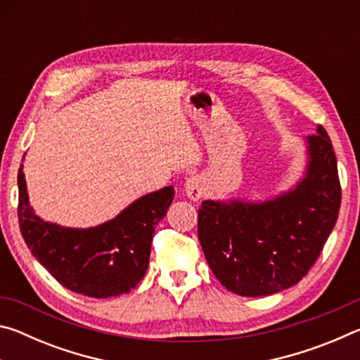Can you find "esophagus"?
I'll list each match as a JSON object with an SVG mask.
<instances>
[{"label": "esophagus", "instance_id": "esophagus-1", "mask_svg": "<svg viewBox=\"0 0 360 360\" xmlns=\"http://www.w3.org/2000/svg\"><path fill=\"white\" fill-rule=\"evenodd\" d=\"M184 192L187 195L188 200H192V202H197L203 197V182L202 179L198 178V176H191V178H187L186 184H184Z\"/></svg>", "mask_w": 360, "mask_h": 360}]
</instances>
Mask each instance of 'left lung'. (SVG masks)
Wrapping results in <instances>:
<instances>
[{
	"label": "left lung",
	"mask_w": 360,
	"mask_h": 360,
	"mask_svg": "<svg viewBox=\"0 0 360 360\" xmlns=\"http://www.w3.org/2000/svg\"><path fill=\"white\" fill-rule=\"evenodd\" d=\"M303 146V174L288 191L262 200H205L198 210L206 262L233 294L273 295L302 281L337 224L341 187L330 138L319 125Z\"/></svg>",
	"instance_id": "left-lung-1"
}]
</instances>
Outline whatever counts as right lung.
<instances>
[{"mask_svg":"<svg viewBox=\"0 0 360 360\" xmlns=\"http://www.w3.org/2000/svg\"><path fill=\"white\" fill-rule=\"evenodd\" d=\"M17 186L20 231L34 259L63 288L95 298L127 294L144 278L155 225L167 216L174 197V187L167 186L136 198L106 222L77 229L36 214L23 165Z\"/></svg>","mask_w":360,"mask_h":360,"instance_id":"add662e5","label":"right lung"}]
</instances>
